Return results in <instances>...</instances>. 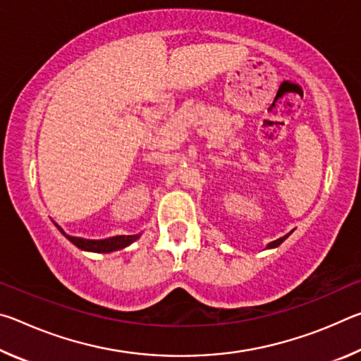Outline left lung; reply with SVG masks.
I'll return each instance as SVG.
<instances>
[{"instance_id": "8db88e82", "label": "left lung", "mask_w": 361, "mask_h": 361, "mask_svg": "<svg viewBox=\"0 0 361 361\" xmlns=\"http://www.w3.org/2000/svg\"><path fill=\"white\" fill-rule=\"evenodd\" d=\"M293 232V231H291ZM291 232H290V234H291ZM290 234H286V235H283V237H280V239H277V240H274V242H271V243H267V247L266 248H277L279 245H280V243H283V240L285 239H288V235Z\"/></svg>"}]
</instances>
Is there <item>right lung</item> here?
Instances as JSON below:
<instances>
[{"label":"right lung","mask_w":361,"mask_h":361,"mask_svg":"<svg viewBox=\"0 0 361 361\" xmlns=\"http://www.w3.org/2000/svg\"><path fill=\"white\" fill-rule=\"evenodd\" d=\"M56 226H57V229L66 237V239L73 243V245H76L79 250H82V252L111 253V252H118V250L129 247L130 243L140 239V234H135V235H116V237H109V239H103V240H89V239H81V237L66 235L63 229L60 228L59 224H56Z\"/></svg>","instance_id":"add662e5"}]
</instances>
